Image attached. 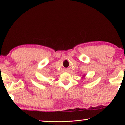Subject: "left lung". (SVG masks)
<instances>
[{
  "label": "left lung",
  "instance_id": "1",
  "mask_svg": "<svg viewBox=\"0 0 125 125\" xmlns=\"http://www.w3.org/2000/svg\"><path fill=\"white\" fill-rule=\"evenodd\" d=\"M85 77V75H83V77H82V78H84V77Z\"/></svg>",
  "mask_w": 125,
  "mask_h": 125
}]
</instances>
